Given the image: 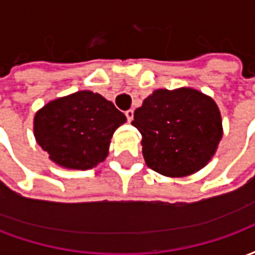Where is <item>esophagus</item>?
<instances>
[{
	"mask_svg": "<svg viewBox=\"0 0 255 255\" xmlns=\"http://www.w3.org/2000/svg\"><path fill=\"white\" fill-rule=\"evenodd\" d=\"M126 117H127V120L129 123L132 122V120H133V111H132V109H128V111H126Z\"/></svg>",
	"mask_w": 255,
	"mask_h": 255,
	"instance_id": "1",
	"label": "esophagus"
}]
</instances>
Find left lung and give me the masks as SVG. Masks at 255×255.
Listing matches in <instances>:
<instances>
[{
	"label": "left lung",
	"mask_w": 255,
	"mask_h": 255,
	"mask_svg": "<svg viewBox=\"0 0 255 255\" xmlns=\"http://www.w3.org/2000/svg\"><path fill=\"white\" fill-rule=\"evenodd\" d=\"M146 164L165 176H187L213 157L223 136L212 98L192 89L155 90L133 113Z\"/></svg>",
	"instance_id": "8db88e82"
}]
</instances>
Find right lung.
<instances>
[{
	"label": "right lung",
	"mask_w": 255,
	"mask_h": 255,
	"mask_svg": "<svg viewBox=\"0 0 255 255\" xmlns=\"http://www.w3.org/2000/svg\"><path fill=\"white\" fill-rule=\"evenodd\" d=\"M126 120L102 95L78 91L43 106L35 115L34 132L50 160L84 171L105 160L112 135Z\"/></svg>",
	"instance_id": "add662e5"
}]
</instances>
